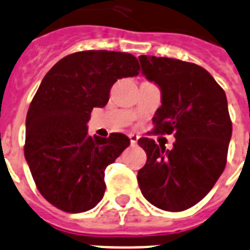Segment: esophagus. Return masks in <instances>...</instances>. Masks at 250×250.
I'll return each mask as SVG.
<instances>
[{"mask_svg":"<svg viewBox=\"0 0 250 250\" xmlns=\"http://www.w3.org/2000/svg\"><path fill=\"white\" fill-rule=\"evenodd\" d=\"M128 137H129V140H131L132 145H136V144H137V141H139V136L135 135V133H129Z\"/></svg>","mask_w":250,"mask_h":250,"instance_id":"1","label":"esophagus"}]
</instances>
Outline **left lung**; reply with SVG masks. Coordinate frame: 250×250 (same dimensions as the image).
Instances as JSON below:
<instances>
[{
  "label": "left lung",
  "instance_id": "1",
  "mask_svg": "<svg viewBox=\"0 0 250 250\" xmlns=\"http://www.w3.org/2000/svg\"><path fill=\"white\" fill-rule=\"evenodd\" d=\"M139 60L162 92L153 133L176 139L171 150L149 137L139 140L147 157L137 173L140 190L159 209L181 212L200 202L226 167L232 133L226 93L196 64L146 55Z\"/></svg>",
  "mask_w": 250,
  "mask_h": 250
}]
</instances>
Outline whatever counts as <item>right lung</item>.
<instances>
[{
	"instance_id": "right-lung-1",
	"label": "right lung",
	"mask_w": 250,
	"mask_h": 250,
	"mask_svg": "<svg viewBox=\"0 0 250 250\" xmlns=\"http://www.w3.org/2000/svg\"><path fill=\"white\" fill-rule=\"evenodd\" d=\"M127 52L88 50L59 60L28 109L24 155L36 186L68 213L92 209L105 192V168L129 146L123 133L88 136L93 107H104L118 79L139 74Z\"/></svg>"
}]
</instances>
